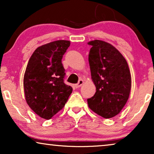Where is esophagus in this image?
Segmentation results:
<instances>
[{"label":"esophagus","mask_w":154,"mask_h":154,"mask_svg":"<svg viewBox=\"0 0 154 154\" xmlns=\"http://www.w3.org/2000/svg\"><path fill=\"white\" fill-rule=\"evenodd\" d=\"M83 83H84V81H83V80H82V79H80L79 81V83H78L77 84H75V88H80L82 85H83Z\"/></svg>","instance_id":"esophagus-1"}]
</instances>
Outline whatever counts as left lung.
I'll return each mask as SVG.
<instances>
[{
	"instance_id": "left-lung-1",
	"label": "left lung",
	"mask_w": 154,
	"mask_h": 154,
	"mask_svg": "<svg viewBox=\"0 0 154 154\" xmlns=\"http://www.w3.org/2000/svg\"><path fill=\"white\" fill-rule=\"evenodd\" d=\"M88 61L92 81L96 87L93 97L88 99L89 108L104 119L121 112L129 98L131 75L127 61L122 54L106 42L94 40Z\"/></svg>"
}]
</instances>
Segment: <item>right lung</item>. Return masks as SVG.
<instances>
[{"instance_id":"right-lung-1","label":"right lung","mask_w":154,"mask_h":154,"mask_svg":"<svg viewBox=\"0 0 154 154\" xmlns=\"http://www.w3.org/2000/svg\"><path fill=\"white\" fill-rule=\"evenodd\" d=\"M70 41L60 40L35 49L24 75V90L29 107L42 119L49 120L62 110L73 88L64 83L62 59Z\"/></svg>"}]
</instances>
